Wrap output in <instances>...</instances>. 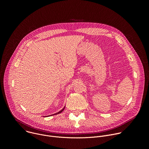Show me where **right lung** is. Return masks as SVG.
Listing matches in <instances>:
<instances>
[{"mask_svg": "<svg viewBox=\"0 0 149 149\" xmlns=\"http://www.w3.org/2000/svg\"><path fill=\"white\" fill-rule=\"evenodd\" d=\"M65 107H63L61 110H60L59 112H58V113H55V114H51V115H49V116H45V117H49V116H54V115H56V114H59V113H62L63 111V110L65 109Z\"/></svg>", "mask_w": 149, "mask_h": 149, "instance_id": "1", "label": "right lung"}]
</instances>
